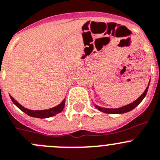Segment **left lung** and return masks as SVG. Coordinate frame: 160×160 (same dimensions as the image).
Segmentation results:
<instances>
[{"instance_id": "8db88e82", "label": "left lung", "mask_w": 160, "mask_h": 160, "mask_svg": "<svg viewBox=\"0 0 160 160\" xmlns=\"http://www.w3.org/2000/svg\"><path fill=\"white\" fill-rule=\"evenodd\" d=\"M148 87L146 88V90H145V91L143 92V94H142L141 96L137 99V100H136L135 102H133L132 103L129 104V105H128L123 106L121 107V108H118V109H106V108H102V107H99L98 106V105H95V106H96V108L98 109V110L102 111V112H105V113L115 114V113H124V112H129V111L132 110L134 108H136V107H137V105L142 102V100H143V98H144V97L146 96V94H147L148 90Z\"/></svg>"}]
</instances>
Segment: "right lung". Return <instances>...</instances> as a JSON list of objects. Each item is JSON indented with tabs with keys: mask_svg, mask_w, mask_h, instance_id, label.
<instances>
[{
	"mask_svg": "<svg viewBox=\"0 0 160 160\" xmlns=\"http://www.w3.org/2000/svg\"><path fill=\"white\" fill-rule=\"evenodd\" d=\"M10 98H11V100L12 101L13 103L15 104L19 109H21L23 112H25L27 115L33 117H37V118H47V117H51L52 116L55 115V114L59 113V112H62L64 108V105H65V100H63L59 105H57L56 107L51 108V109H46V110H30V109H26V108L22 106L21 105H20L12 96H10Z\"/></svg>",
	"mask_w": 160,
	"mask_h": 160,
	"instance_id": "right-lung-1",
	"label": "right lung"
}]
</instances>
